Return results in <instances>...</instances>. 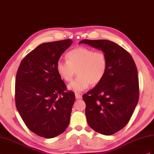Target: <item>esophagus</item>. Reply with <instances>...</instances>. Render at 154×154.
Returning <instances> with one entry per match:
<instances>
[{
  "mask_svg": "<svg viewBox=\"0 0 154 154\" xmlns=\"http://www.w3.org/2000/svg\"><path fill=\"white\" fill-rule=\"evenodd\" d=\"M75 98L77 99H81L82 98V96L79 93H75Z\"/></svg>",
  "mask_w": 154,
  "mask_h": 154,
  "instance_id": "34e87169",
  "label": "esophagus"
}]
</instances>
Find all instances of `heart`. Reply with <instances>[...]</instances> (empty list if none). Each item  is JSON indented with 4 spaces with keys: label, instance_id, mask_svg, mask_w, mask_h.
Listing matches in <instances>:
<instances>
[{
    "label": "heart",
    "instance_id": "heart-1",
    "mask_svg": "<svg viewBox=\"0 0 154 154\" xmlns=\"http://www.w3.org/2000/svg\"><path fill=\"white\" fill-rule=\"evenodd\" d=\"M56 68L66 82L72 80L76 71L78 76L68 87L79 92L87 89L90 84L96 85L103 79L108 69V58L102 51L80 46L67 54V60H59Z\"/></svg>",
    "mask_w": 154,
    "mask_h": 154
}]
</instances>
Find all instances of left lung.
<instances>
[{
  "label": "left lung",
  "instance_id": "1",
  "mask_svg": "<svg viewBox=\"0 0 154 154\" xmlns=\"http://www.w3.org/2000/svg\"><path fill=\"white\" fill-rule=\"evenodd\" d=\"M79 43L101 50L108 58L105 77L83 98L88 125L100 134H113L127 125L138 103L137 66L130 54L116 42L84 39Z\"/></svg>",
  "mask_w": 154,
  "mask_h": 154
}]
</instances>
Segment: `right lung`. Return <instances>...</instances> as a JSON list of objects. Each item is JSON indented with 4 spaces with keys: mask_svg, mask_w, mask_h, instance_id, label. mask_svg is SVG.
<instances>
[{
    "mask_svg": "<svg viewBox=\"0 0 154 154\" xmlns=\"http://www.w3.org/2000/svg\"><path fill=\"white\" fill-rule=\"evenodd\" d=\"M71 39L38 45L21 60L15 84L16 106L26 125L46 138L56 137L68 127L75 93L56 71Z\"/></svg>",
    "mask_w": 154,
    "mask_h": 154,
    "instance_id": "1",
    "label": "right lung"
}]
</instances>
